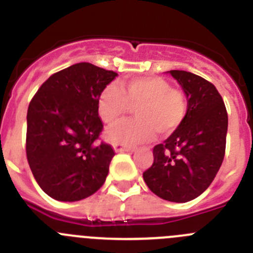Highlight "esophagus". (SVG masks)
Wrapping results in <instances>:
<instances>
[{
  "label": "esophagus",
  "instance_id": "1",
  "mask_svg": "<svg viewBox=\"0 0 253 253\" xmlns=\"http://www.w3.org/2000/svg\"><path fill=\"white\" fill-rule=\"evenodd\" d=\"M113 147L114 149H115V152H133L134 151V148L124 146V144H122V143H114Z\"/></svg>",
  "mask_w": 253,
  "mask_h": 253
}]
</instances>
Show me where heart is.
I'll return each instance as SVG.
<instances>
[{
	"label": "heart",
	"mask_w": 253,
	"mask_h": 253,
	"mask_svg": "<svg viewBox=\"0 0 253 253\" xmlns=\"http://www.w3.org/2000/svg\"><path fill=\"white\" fill-rule=\"evenodd\" d=\"M135 107V119L125 120L106 133L107 139L122 144H142L158 133L169 135L182 124L187 113V100L182 91L172 88L161 77H140L109 84L97 100L99 115L105 124H115Z\"/></svg>",
	"instance_id": "heart-1"
}]
</instances>
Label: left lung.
I'll use <instances>...</instances> for the list:
<instances>
[{"label": "left lung", "mask_w": 253, "mask_h": 253, "mask_svg": "<svg viewBox=\"0 0 253 253\" xmlns=\"http://www.w3.org/2000/svg\"><path fill=\"white\" fill-rule=\"evenodd\" d=\"M187 99L182 124L153 148V165L143 172L152 193L173 203L202 195L213 182L225 153L228 114L213 84L186 71H169Z\"/></svg>", "instance_id": "8db88e82"}]
</instances>
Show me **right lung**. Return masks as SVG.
Returning a JSON list of instances; mask_svg holds the SVG:
<instances>
[{
	"instance_id": "add662e5",
	"label": "right lung",
	"mask_w": 253,
	"mask_h": 253,
	"mask_svg": "<svg viewBox=\"0 0 253 253\" xmlns=\"http://www.w3.org/2000/svg\"><path fill=\"white\" fill-rule=\"evenodd\" d=\"M118 76L91 63L51 75L28 109L26 157L44 193L58 202H78L104 185L114 152L99 142L104 124L97 100Z\"/></svg>"
}]
</instances>
